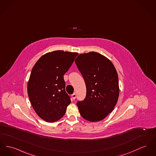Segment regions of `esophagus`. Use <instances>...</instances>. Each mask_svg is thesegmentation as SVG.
<instances>
[{
	"label": "esophagus",
	"mask_w": 156,
	"mask_h": 156,
	"mask_svg": "<svg viewBox=\"0 0 156 156\" xmlns=\"http://www.w3.org/2000/svg\"><path fill=\"white\" fill-rule=\"evenodd\" d=\"M72 98H73V100H75V99L76 98V94H73L72 95Z\"/></svg>",
	"instance_id": "esophagus-1"
}]
</instances>
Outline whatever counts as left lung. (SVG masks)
<instances>
[{"instance_id": "left-lung-1", "label": "left lung", "mask_w": 156, "mask_h": 156, "mask_svg": "<svg viewBox=\"0 0 156 156\" xmlns=\"http://www.w3.org/2000/svg\"><path fill=\"white\" fill-rule=\"evenodd\" d=\"M87 87L85 100L76 103L83 119H104L114 110L119 97L118 73L109 59L95 52L81 54L75 60Z\"/></svg>"}]
</instances>
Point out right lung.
<instances>
[{"label":"right lung","mask_w":156,"mask_h":156,"mask_svg":"<svg viewBox=\"0 0 156 156\" xmlns=\"http://www.w3.org/2000/svg\"><path fill=\"white\" fill-rule=\"evenodd\" d=\"M77 52L55 51L42 55L34 65L28 83L29 100L37 115L48 122L61 119L71 103L64 75Z\"/></svg>","instance_id":"add662e5"}]
</instances>
